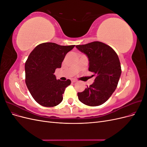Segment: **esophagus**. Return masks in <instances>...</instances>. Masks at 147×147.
<instances>
[{"label":"esophagus","instance_id":"esophagus-1","mask_svg":"<svg viewBox=\"0 0 147 147\" xmlns=\"http://www.w3.org/2000/svg\"><path fill=\"white\" fill-rule=\"evenodd\" d=\"M77 80H75V79H72L71 80V82H72V83H75V82H76Z\"/></svg>","mask_w":147,"mask_h":147}]
</instances>
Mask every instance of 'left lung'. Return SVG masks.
<instances>
[{
    "label": "left lung",
    "mask_w": 147,
    "mask_h": 147,
    "mask_svg": "<svg viewBox=\"0 0 147 147\" xmlns=\"http://www.w3.org/2000/svg\"><path fill=\"white\" fill-rule=\"evenodd\" d=\"M89 59V71L95 76L94 82L83 92H78L79 100L88 106L103 104L117 88L121 74L119 57L113 49L107 44L96 41L77 45Z\"/></svg>",
    "instance_id": "8db88e82"
}]
</instances>
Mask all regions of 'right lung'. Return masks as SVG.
<instances>
[{
  "label": "right lung",
  "instance_id": "1",
  "mask_svg": "<svg viewBox=\"0 0 147 147\" xmlns=\"http://www.w3.org/2000/svg\"><path fill=\"white\" fill-rule=\"evenodd\" d=\"M75 46L46 42L37 45L30 53L25 63V81L30 94L40 105L51 107L63 100L65 88L71 81L56 80L54 73L61 67L66 54Z\"/></svg>",
  "mask_w": 147,
  "mask_h": 147
}]
</instances>
